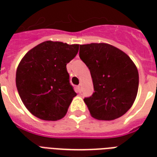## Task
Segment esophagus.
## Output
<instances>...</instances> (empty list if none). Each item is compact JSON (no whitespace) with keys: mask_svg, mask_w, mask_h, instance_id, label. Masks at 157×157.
Instances as JSON below:
<instances>
[{"mask_svg":"<svg viewBox=\"0 0 157 157\" xmlns=\"http://www.w3.org/2000/svg\"><path fill=\"white\" fill-rule=\"evenodd\" d=\"M76 90L78 91V93H81V85H79V86H76Z\"/></svg>","mask_w":157,"mask_h":157,"instance_id":"obj_1","label":"esophagus"}]
</instances>
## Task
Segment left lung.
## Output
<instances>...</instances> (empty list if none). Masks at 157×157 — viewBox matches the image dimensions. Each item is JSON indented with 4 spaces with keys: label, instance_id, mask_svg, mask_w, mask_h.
I'll list each match as a JSON object with an SVG mask.
<instances>
[{
    "label": "left lung",
    "instance_id": "left-lung-1",
    "mask_svg": "<svg viewBox=\"0 0 157 157\" xmlns=\"http://www.w3.org/2000/svg\"><path fill=\"white\" fill-rule=\"evenodd\" d=\"M79 55L93 81L94 92L84 99L91 117L112 121L126 113L139 90V71L132 59L107 43L81 45Z\"/></svg>",
    "mask_w": 157,
    "mask_h": 157
}]
</instances>
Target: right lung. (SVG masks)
Here are the masks:
<instances>
[{
  "instance_id": "obj_1",
  "label": "right lung",
  "mask_w": 157,
  "mask_h": 157,
  "mask_svg": "<svg viewBox=\"0 0 157 157\" xmlns=\"http://www.w3.org/2000/svg\"><path fill=\"white\" fill-rule=\"evenodd\" d=\"M79 45L46 40L30 50L16 71V86L21 100L35 117L58 121L67 114L76 93L69 83L67 63Z\"/></svg>"
}]
</instances>
